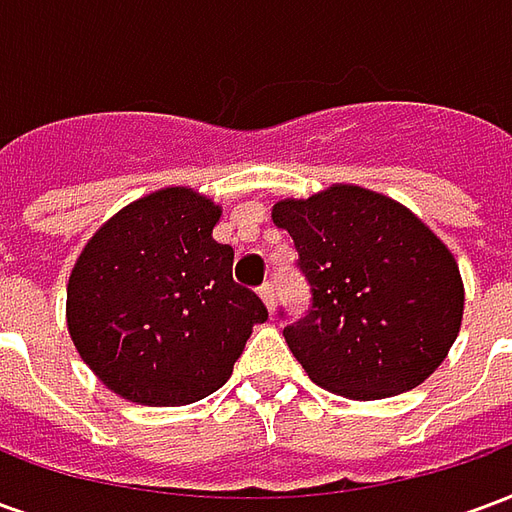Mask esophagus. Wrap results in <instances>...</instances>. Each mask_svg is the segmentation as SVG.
I'll use <instances>...</instances> for the list:
<instances>
[{
    "instance_id": "34e87169",
    "label": "esophagus",
    "mask_w": 512,
    "mask_h": 512,
    "mask_svg": "<svg viewBox=\"0 0 512 512\" xmlns=\"http://www.w3.org/2000/svg\"><path fill=\"white\" fill-rule=\"evenodd\" d=\"M257 293H260V299H263V304L268 307V312L274 315V307H277V301H274V288H271V285L266 282V285L257 290Z\"/></svg>"
}]
</instances>
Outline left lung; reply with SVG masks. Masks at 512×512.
I'll use <instances>...</instances> for the list:
<instances>
[{"instance_id":"1","label":"left lung","mask_w":512,"mask_h":512,"mask_svg":"<svg viewBox=\"0 0 512 512\" xmlns=\"http://www.w3.org/2000/svg\"><path fill=\"white\" fill-rule=\"evenodd\" d=\"M312 304L285 326L307 376L334 395L381 400L444 362L463 318V282L447 246L400 202L359 186L282 200Z\"/></svg>"}]
</instances>
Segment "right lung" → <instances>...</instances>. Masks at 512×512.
<instances>
[{
	"instance_id": "obj_1",
	"label": "right lung",
	"mask_w": 512,
	"mask_h": 512,
	"mask_svg": "<svg viewBox=\"0 0 512 512\" xmlns=\"http://www.w3.org/2000/svg\"><path fill=\"white\" fill-rule=\"evenodd\" d=\"M222 208L186 186L147 194L87 241L68 279V332L112 392L142 406H186L233 373L263 301L233 279L216 244Z\"/></svg>"
}]
</instances>
